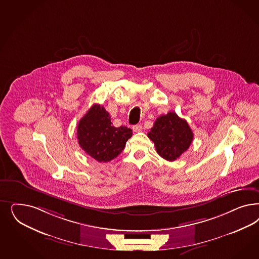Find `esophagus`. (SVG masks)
Instances as JSON below:
<instances>
[{"mask_svg": "<svg viewBox=\"0 0 259 259\" xmlns=\"http://www.w3.org/2000/svg\"><path fill=\"white\" fill-rule=\"evenodd\" d=\"M133 130H134V133H140V132H142V130H143L142 125H140V124H138V125H134V127H133Z\"/></svg>", "mask_w": 259, "mask_h": 259, "instance_id": "1", "label": "esophagus"}]
</instances>
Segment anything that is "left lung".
Masks as SVG:
<instances>
[{"label":"left lung","mask_w":259,"mask_h":259,"mask_svg":"<svg viewBox=\"0 0 259 259\" xmlns=\"http://www.w3.org/2000/svg\"><path fill=\"white\" fill-rule=\"evenodd\" d=\"M148 136L154 143L159 155L167 161L178 158L189 149L193 139L192 128L187 121L174 111L159 116Z\"/></svg>","instance_id":"1"}]
</instances>
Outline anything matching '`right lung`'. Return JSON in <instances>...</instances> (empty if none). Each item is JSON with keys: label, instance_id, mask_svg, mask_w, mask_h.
Wrapping results in <instances>:
<instances>
[{"label": "right lung", "instance_id": "right-lung-1", "mask_svg": "<svg viewBox=\"0 0 259 259\" xmlns=\"http://www.w3.org/2000/svg\"><path fill=\"white\" fill-rule=\"evenodd\" d=\"M133 131L112 125L110 115L103 106L93 105L77 125V139L80 147L98 162H109L125 149Z\"/></svg>", "mask_w": 259, "mask_h": 259}]
</instances>
